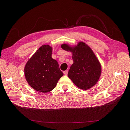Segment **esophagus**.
Instances as JSON below:
<instances>
[{
	"label": "esophagus",
	"instance_id": "esophagus-1",
	"mask_svg": "<svg viewBox=\"0 0 130 130\" xmlns=\"http://www.w3.org/2000/svg\"><path fill=\"white\" fill-rule=\"evenodd\" d=\"M68 70H65V71L63 72V74L65 75H67L68 74Z\"/></svg>",
	"mask_w": 130,
	"mask_h": 130
}]
</instances>
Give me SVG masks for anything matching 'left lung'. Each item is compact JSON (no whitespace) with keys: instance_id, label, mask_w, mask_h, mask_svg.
Here are the masks:
<instances>
[{"instance_id":"left-lung-1","label":"left lung","mask_w":130,"mask_h":130,"mask_svg":"<svg viewBox=\"0 0 130 130\" xmlns=\"http://www.w3.org/2000/svg\"><path fill=\"white\" fill-rule=\"evenodd\" d=\"M61 48L73 54L74 63L69 69L68 76L73 83L84 90L95 85L100 77L101 67L91 48L82 42L74 46L63 44Z\"/></svg>"}]
</instances>
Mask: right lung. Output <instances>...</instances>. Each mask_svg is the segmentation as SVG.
Wrapping results in <instances>:
<instances>
[{
	"mask_svg": "<svg viewBox=\"0 0 130 130\" xmlns=\"http://www.w3.org/2000/svg\"><path fill=\"white\" fill-rule=\"evenodd\" d=\"M52 47L43 45L27 62L24 68L27 83L34 89L42 93L54 89L63 75L57 61L52 57Z\"/></svg>",
	"mask_w": 130,
	"mask_h": 130,
	"instance_id": "add662e5",
	"label": "right lung"
}]
</instances>
